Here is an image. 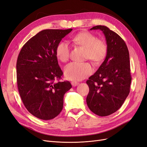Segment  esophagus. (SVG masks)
<instances>
[{"mask_svg":"<svg viewBox=\"0 0 147 147\" xmlns=\"http://www.w3.org/2000/svg\"><path fill=\"white\" fill-rule=\"evenodd\" d=\"M71 84H72V85L73 86H77L78 84H79V83L77 82H72V83H71Z\"/></svg>","mask_w":147,"mask_h":147,"instance_id":"esophagus-1","label":"esophagus"}]
</instances>
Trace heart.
Instances as JSON below:
<instances>
[{"label": "heart", "mask_w": 147, "mask_h": 147, "mask_svg": "<svg viewBox=\"0 0 147 147\" xmlns=\"http://www.w3.org/2000/svg\"><path fill=\"white\" fill-rule=\"evenodd\" d=\"M72 41L75 45L85 49L86 59L91 60L94 65H99L106 57L108 47L105 41L97 39V37L90 32H81L75 35ZM56 55L57 58L63 63L69 59L70 48L68 44L62 42L56 47ZM93 72L90 64L84 63L78 64L72 63L64 68V75L70 80L79 81L85 78Z\"/></svg>", "instance_id": "b5f03b06"}]
</instances>
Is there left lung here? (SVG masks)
Here are the masks:
<instances>
[{
  "label": "left lung",
  "instance_id": "1",
  "mask_svg": "<svg viewBox=\"0 0 147 147\" xmlns=\"http://www.w3.org/2000/svg\"><path fill=\"white\" fill-rule=\"evenodd\" d=\"M104 33L108 47L104 61L86 83L90 88L86 103L91 112L108 116L121 107L129 95L131 83L129 54L122 38L105 26H96Z\"/></svg>",
  "mask_w": 147,
  "mask_h": 147
}]
</instances>
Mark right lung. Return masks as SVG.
Masks as SVG:
<instances>
[{
	"label": "right lung",
	"instance_id": "obj_1",
	"mask_svg": "<svg viewBox=\"0 0 147 147\" xmlns=\"http://www.w3.org/2000/svg\"><path fill=\"white\" fill-rule=\"evenodd\" d=\"M72 29H45L26 42L16 63L18 88L29 112L43 120L55 118L63 110L69 82H55L63 76L56 55V47Z\"/></svg>",
	"mask_w": 147,
	"mask_h": 147
}]
</instances>
